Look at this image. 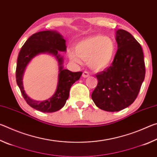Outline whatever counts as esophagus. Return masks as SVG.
Masks as SVG:
<instances>
[{
    "label": "esophagus",
    "mask_w": 157,
    "mask_h": 157,
    "mask_svg": "<svg viewBox=\"0 0 157 157\" xmlns=\"http://www.w3.org/2000/svg\"><path fill=\"white\" fill-rule=\"evenodd\" d=\"M89 75H90L88 71H84L83 73H82V77H83V78H88Z\"/></svg>",
    "instance_id": "1"
}]
</instances>
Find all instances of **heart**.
Here are the masks:
<instances>
[{
  "label": "heart",
  "instance_id": "b5f03b06",
  "mask_svg": "<svg viewBox=\"0 0 157 157\" xmlns=\"http://www.w3.org/2000/svg\"><path fill=\"white\" fill-rule=\"evenodd\" d=\"M75 50H68V56L71 61L81 63L82 59H88L90 68L94 71H102L112 62L116 45L109 37L97 34L79 41L75 44Z\"/></svg>",
  "mask_w": 157,
  "mask_h": 157
}]
</instances>
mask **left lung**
<instances>
[{
  "instance_id": "8db88e82",
  "label": "left lung",
  "mask_w": 157,
  "mask_h": 157,
  "mask_svg": "<svg viewBox=\"0 0 157 157\" xmlns=\"http://www.w3.org/2000/svg\"><path fill=\"white\" fill-rule=\"evenodd\" d=\"M118 50L111 66L96 74L97 86L91 94L95 105L107 111H118L132 105L145 75L142 47L126 30L116 31Z\"/></svg>"
}]
</instances>
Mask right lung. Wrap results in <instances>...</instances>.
I'll use <instances>...</instances> for the list:
<instances>
[{
	"label": "right lung",
	"mask_w": 157,
	"mask_h": 157,
	"mask_svg": "<svg viewBox=\"0 0 157 157\" xmlns=\"http://www.w3.org/2000/svg\"><path fill=\"white\" fill-rule=\"evenodd\" d=\"M66 40L56 31H41L33 34L28 39L21 48L17 59L16 78L17 83L26 102L35 109L41 112L52 113L62 109L66 104L69 96V91L72 85L80 78L82 72H71L63 68V58L58 52H65ZM49 53L54 55L60 66L59 81L55 94L49 99L36 101L29 98L23 89L22 75L26 66L36 55L41 53Z\"/></svg>",
	"instance_id": "add662e5"
}]
</instances>
